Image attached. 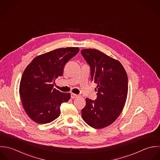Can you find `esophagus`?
Segmentation results:
<instances>
[{"label": "esophagus", "instance_id": "obj_1", "mask_svg": "<svg viewBox=\"0 0 160 160\" xmlns=\"http://www.w3.org/2000/svg\"><path fill=\"white\" fill-rule=\"evenodd\" d=\"M78 96V95H76V94H74V93H71V98L72 99H74V98H76Z\"/></svg>", "mask_w": 160, "mask_h": 160}]
</instances>
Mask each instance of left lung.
<instances>
[{
    "instance_id": "left-lung-1",
    "label": "left lung",
    "mask_w": 160,
    "mask_h": 160,
    "mask_svg": "<svg viewBox=\"0 0 160 160\" xmlns=\"http://www.w3.org/2000/svg\"><path fill=\"white\" fill-rule=\"evenodd\" d=\"M82 55L90 66L92 80L97 84V98H86L82 110L84 121L95 128L112 124L125 105L128 93L127 73L119 61L95 49H85Z\"/></svg>"
}]
</instances>
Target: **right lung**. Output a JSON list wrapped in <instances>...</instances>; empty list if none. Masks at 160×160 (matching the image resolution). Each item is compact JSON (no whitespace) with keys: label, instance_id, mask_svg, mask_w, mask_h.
Returning a JSON list of instances; mask_svg holds the SVG:
<instances>
[{"label":"right lung","instance_id":"add662e5","mask_svg":"<svg viewBox=\"0 0 160 160\" xmlns=\"http://www.w3.org/2000/svg\"><path fill=\"white\" fill-rule=\"evenodd\" d=\"M78 48H59L36 56L25 69L19 93L27 115L38 124L49 123L61 114L60 106L70 98L69 93L53 88V81L62 76L65 64Z\"/></svg>","mask_w":160,"mask_h":160}]
</instances>
